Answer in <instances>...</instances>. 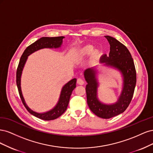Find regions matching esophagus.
<instances>
[{"label": "esophagus", "mask_w": 153, "mask_h": 153, "mask_svg": "<svg viewBox=\"0 0 153 153\" xmlns=\"http://www.w3.org/2000/svg\"><path fill=\"white\" fill-rule=\"evenodd\" d=\"M77 83L78 84V85H82L83 84H84V81H83V80L82 79L78 78L77 80Z\"/></svg>", "instance_id": "34e87169"}]
</instances>
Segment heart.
Masks as SVG:
<instances>
[{
    "instance_id": "heart-1",
    "label": "heart",
    "mask_w": 153,
    "mask_h": 153,
    "mask_svg": "<svg viewBox=\"0 0 153 153\" xmlns=\"http://www.w3.org/2000/svg\"><path fill=\"white\" fill-rule=\"evenodd\" d=\"M93 46L91 45H86L84 46L80 51L79 55L81 57H85L87 56H89L90 55L93 53V56L97 57L98 55V52L97 51H93Z\"/></svg>"
}]
</instances>
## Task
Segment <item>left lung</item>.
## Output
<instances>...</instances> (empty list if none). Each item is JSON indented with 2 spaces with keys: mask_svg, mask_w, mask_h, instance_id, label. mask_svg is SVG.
Returning <instances> with one entry per match:
<instances>
[{
  "mask_svg": "<svg viewBox=\"0 0 153 153\" xmlns=\"http://www.w3.org/2000/svg\"><path fill=\"white\" fill-rule=\"evenodd\" d=\"M110 44L109 55H103L100 62L104 63L107 66L119 70L123 77V87L121 94L115 103L107 105L102 103L97 98L98 82L96 79V71L94 68H89L84 72L87 82L86 92L87 103L90 110L94 114L103 119L119 115L123 113L130 103L137 82L136 70L134 60L127 48L115 38L106 36Z\"/></svg>",
  "mask_w": 153,
  "mask_h": 153,
  "instance_id": "obj_1",
  "label": "left lung"
}]
</instances>
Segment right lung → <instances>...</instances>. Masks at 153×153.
<instances>
[{"instance_id": "1", "label": "right lung", "mask_w": 153, "mask_h": 153, "mask_svg": "<svg viewBox=\"0 0 153 153\" xmlns=\"http://www.w3.org/2000/svg\"><path fill=\"white\" fill-rule=\"evenodd\" d=\"M63 38L65 37L63 36L55 37H44L38 39L37 41L30 44V46H28L25 49V50L24 51L23 53L22 54L20 60H19V62L17 68L16 85L19 97H20L22 103H23L24 106L25 107L27 110L30 112L31 114L42 120L50 121L55 120L58 117H60L62 114H63L64 112L66 111L68 102H69L72 92L76 87V79H72V80L68 81L67 84L64 85V86L62 88L60 97V98H59V100L57 103V104L53 109L44 113H38L31 110L30 108L27 105L25 102L23 97L22 95V93L21 90V76L22 71L25 64L26 61L27 60V58L29 55H31L33 52L41 50V49L60 48L62 44Z\"/></svg>"}]
</instances>
